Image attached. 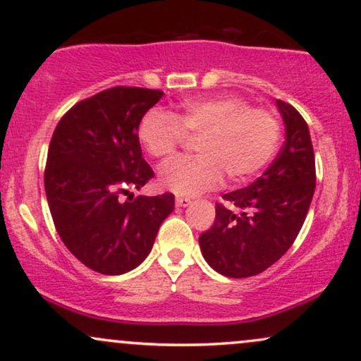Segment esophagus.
<instances>
[{
    "label": "esophagus",
    "instance_id": "obj_1",
    "mask_svg": "<svg viewBox=\"0 0 361 361\" xmlns=\"http://www.w3.org/2000/svg\"><path fill=\"white\" fill-rule=\"evenodd\" d=\"M190 203H191V200L186 198V196H176V207L185 208V207H188Z\"/></svg>",
    "mask_w": 361,
    "mask_h": 361
}]
</instances>
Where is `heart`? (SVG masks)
<instances>
[{
    "mask_svg": "<svg viewBox=\"0 0 361 361\" xmlns=\"http://www.w3.org/2000/svg\"><path fill=\"white\" fill-rule=\"evenodd\" d=\"M186 135L202 136L196 158H178L159 171V185L178 195L216 188L225 173L243 183L270 161L280 140V125L270 111L253 109L238 97L190 99L173 115L152 109L141 118L138 140L152 158L175 154Z\"/></svg>",
    "mask_w": 361,
    "mask_h": 361,
    "instance_id": "b5f03b06",
    "label": "heart"
}]
</instances>
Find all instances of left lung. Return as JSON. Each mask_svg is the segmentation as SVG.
Returning <instances> with one entry per match:
<instances>
[{"mask_svg": "<svg viewBox=\"0 0 361 361\" xmlns=\"http://www.w3.org/2000/svg\"><path fill=\"white\" fill-rule=\"evenodd\" d=\"M285 143L262 176L223 195L235 209L216 204L213 226L200 236L207 263L228 278L255 276L293 245L314 193V154L308 125L291 104L276 99Z\"/></svg>", "mask_w": 361, "mask_h": 361, "instance_id": "obj_1", "label": "left lung"}]
</instances>
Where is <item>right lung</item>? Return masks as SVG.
Here are the masks:
<instances>
[{"instance_id": "add662e5", "label": "right lung", "mask_w": 361, "mask_h": 361, "mask_svg": "<svg viewBox=\"0 0 361 361\" xmlns=\"http://www.w3.org/2000/svg\"><path fill=\"white\" fill-rule=\"evenodd\" d=\"M161 97L147 88L104 90L75 104L49 143L44 191L54 226L66 248L103 275L143 263L175 208L171 193L123 198L153 178L138 125Z\"/></svg>"}]
</instances>
